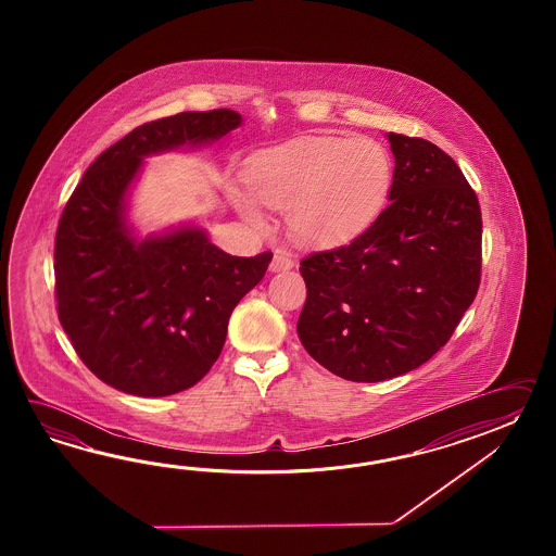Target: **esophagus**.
<instances>
[{
  "label": "esophagus",
  "instance_id": "obj_1",
  "mask_svg": "<svg viewBox=\"0 0 556 556\" xmlns=\"http://www.w3.org/2000/svg\"><path fill=\"white\" fill-rule=\"evenodd\" d=\"M294 266V258L286 252H274L273 262H270V270L273 273H282V270H290Z\"/></svg>",
  "mask_w": 556,
  "mask_h": 556
}]
</instances>
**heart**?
<instances>
[{
    "instance_id": "obj_1",
    "label": "heart",
    "mask_w": 556,
    "mask_h": 556,
    "mask_svg": "<svg viewBox=\"0 0 556 556\" xmlns=\"http://www.w3.org/2000/svg\"><path fill=\"white\" fill-rule=\"evenodd\" d=\"M247 185L262 204L288 208V228L300 242L330 249L378 218L393 185V161L367 137H307L256 154ZM237 202L250 223H266L249 194H237Z\"/></svg>"
}]
</instances>
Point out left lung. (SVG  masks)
I'll use <instances>...</instances> for the list:
<instances>
[{
  "label": "left lung",
  "instance_id": "obj_1",
  "mask_svg": "<svg viewBox=\"0 0 556 556\" xmlns=\"http://www.w3.org/2000/svg\"><path fill=\"white\" fill-rule=\"evenodd\" d=\"M388 139L390 206L350 244L300 262V342L319 366L364 383L438 354L481 282L483 220L462 168L426 139Z\"/></svg>",
  "mask_w": 556,
  "mask_h": 556
}]
</instances>
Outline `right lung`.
Returning <instances> with one entry per match:
<instances>
[{
    "label": "right lung",
    "mask_w": 556,
    "mask_h": 556,
    "mask_svg": "<svg viewBox=\"0 0 556 556\" xmlns=\"http://www.w3.org/2000/svg\"><path fill=\"white\" fill-rule=\"evenodd\" d=\"M240 123L230 109L144 123L94 159L63 208L61 326L85 366L115 390L165 397L201 381L223 352L232 309L273 261V252L230 256L197 226L137 240L125 220L144 156L218 141Z\"/></svg>",
    "instance_id": "add662e5"
}]
</instances>
